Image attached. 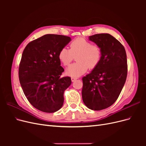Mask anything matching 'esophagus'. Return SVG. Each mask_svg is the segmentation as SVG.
<instances>
[{"label": "esophagus", "mask_w": 146, "mask_h": 146, "mask_svg": "<svg viewBox=\"0 0 146 146\" xmlns=\"http://www.w3.org/2000/svg\"><path fill=\"white\" fill-rule=\"evenodd\" d=\"M77 79V78H76V77H71V80H72V82H75V80H76Z\"/></svg>", "instance_id": "esophagus-1"}]
</instances>
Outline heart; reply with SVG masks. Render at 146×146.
I'll use <instances>...</instances> for the list:
<instances>
[{
  "label": "heart",
  "mask_w": 146,
  "mask_h": 146,
  "mask_svg": "<svg viewBox=\"0 0 146 146\" xmlns=\"http://www.w3.org/2000/svg\"><path fill=\"white\" fill-rule=\"evenodd\" d=\"M69 47V49L61 48L58 55L60 61L65 66L69 65L76 56V62L66 69L68 76L78 77L86 72L88 68L92 69L99 64L102 56L99 46L92 44L85 39L78 38L70 43Z\"/></svg>",
  "instance_id": "obj_1"
}]
</instances>
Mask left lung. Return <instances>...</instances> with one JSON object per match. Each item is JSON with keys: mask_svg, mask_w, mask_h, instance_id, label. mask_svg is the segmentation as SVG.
Wrapping results in <instances>:
<instances>
[{"mask_svg": "<svg viewBox=\"0 0 146 146\" xmlns=\"http://www.w3.org/2000/svg\"><path fill=\"white\" fill-rule=\"evenodd\" d=\"M89 40L99 46L102 56L82 78V99L88 108L99 111L112 105L121 93L127 76V55L122 44L108 33L92 35Z\"/></svg>", "mask_w": 146, "mask_h": 146, "instance_id": "left-lung-1", "label": "left lung"}]
</instances>
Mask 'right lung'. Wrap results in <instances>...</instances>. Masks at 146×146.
<instances>
[{
    "label": "right lung",
    "instance_id": "1",
    "mask_svg": "<svg viewBox=\"0 0 146 146\" xmlns=\"http://www.w3.org/2000/svg\"><path fill=\"white\" fill-rule=\"evenodd\" d=\"M71 41L69 36L47 34L29 42L22 55L19 78L29 102L45 113H54L63 105L64 92L71 84L64 72L58 55Z\"/></svg>",
    "mask_w": 146,
    "mask_h": 146
}]
</instances>
